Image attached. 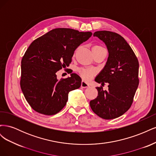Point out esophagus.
<instances>
[{"label":"esophagus","instance_id":"34e87169","mask_svg":"<svg viewBox=\"0 0 156 156\" xmlns=\"http://www.w3.org/2000/svg\"><path fill=\"white\" fill-rule=\"evenodd\" d=\"M81 87H83V88H88V87H89V84L87 83H86L85 81H82V82H81Z\"/></svg>","mask_w":156,"mask_h":156}]
</instances>
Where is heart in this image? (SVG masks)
<instances>
[{"label":"heart","mask_w":156,"mask_h":156,"mask_svg":"<svg viewBox=\"0 0 156 156\" xmlns=\"http://www.w3.org/2000/svg\"><path fill=\"white\" fill-rule=\"evenodd\" d=\"M102 47L99 46V45H95L92 48V52L93 51H96L103 49ZM78 72L80 74V75L84 79V80H90L92 79L94 75L96 74V72L93 69H86V68H79L78 69Z\"/></svg>","instance_id":"obj_1"}]
</instances>
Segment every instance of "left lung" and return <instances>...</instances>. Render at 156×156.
<instances>
[{"instance_id":"8db88e82","label":"left lung","mask_w":156,"mask_h":156,"mask_svg":"<svg viewBox=\"0 0 156 156\" xmlns=\"http://www.w3.org/2000/svg\"><path fill=\"white\" fill-rule=\"evenodd\" d=\"M94 36L104 42L108 52L106 64L95 81L108 83V89L96 87L98 96L90 101V105L101 119H114L124 114L133 103L139 81V61L129 45L117 33L97 31Z\"/></svg>"}]
</instances>
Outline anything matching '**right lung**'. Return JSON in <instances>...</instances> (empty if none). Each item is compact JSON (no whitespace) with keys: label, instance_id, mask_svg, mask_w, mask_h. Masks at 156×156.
I'll list each match as a JSON object with an SVG mask.
<instances>
[{"label":"right lung","instance_id":"add662e5","mask_svg":"<svg viewBox=\"0 0 156 156\" xmlns=\"http://www.w3.org/2000/svg\"><path fill=\"white\" fill-rule=\"evenodd\" d=\"M92 35L91 32L58 28L37 38L21 60V88L35 111L53 115L66 104L70 91L81 85L76 73L58 80L56 72L72 62L74 51Z\"/></svg>","mask_w":156,"mask_h":156}]
</instances>
